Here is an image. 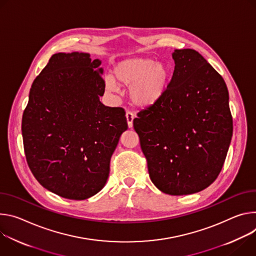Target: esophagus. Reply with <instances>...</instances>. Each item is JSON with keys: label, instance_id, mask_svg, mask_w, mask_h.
I'll list each match as a JSON object with an SVG mask.
<instances>
[{"label": "esophagus", "instance_id": "obj_1", "mask_svg": "<svg viewBox=\"0 0 256 256\" xmlns=\"http://www.w3.org/2000/svg\"><path fill=\"white\" fill-rule=\"evenodd\" d=\"M126 118H127V123H128V127L132 128L133 127V120H134V114L132 112H126Z\"/></svg>", "mask_w": 256, "mask_h": 256}]
</instances>
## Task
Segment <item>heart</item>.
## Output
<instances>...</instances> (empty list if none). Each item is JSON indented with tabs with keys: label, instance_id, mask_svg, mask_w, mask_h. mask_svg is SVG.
I'll return each mask as SVG.
<instances>
[{
	"label": "heart",
	"instance_id": "obj_1",
	"mask_svg": "<svg viewBox=\"0 0 256 256\" xmlns=\"http://www.w3.org/2000/svg\"><path fill=\"white\" fill-rule=\"evenodd\" d=\"M112 77L118 85L129 88V98L133 104L146 108L164 96L171 80V70L164 62L135 56L118 62L112 68ZM106 88H115L112 81L106 82Z\"/></svg>",
	"mask_w": 256,
	"mask_h": 256
}]
</instances>
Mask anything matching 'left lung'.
Instances as JSON below:
<instances>
[{"instance_id": "obj_1", "label": "left lung", "mask_w": 256, "mask_h": 256, "mask_svg": "<svg viewBox=\"0 0 256 256\" xmlns=\"http://www.w3.org/2000/svg\"><path fill=\"white\" fill-rule=\"evenodd\" d=\"M164 96L140 110L133 126L162 192L188 195L218 176L231 144L233 120L222 77L194 50H175Z\"/></svg>"}]
</instances>
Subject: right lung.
Masks as SVG:
<instances>
[{
	"mask_svg": "<svg viewBox=\"0 0 256 256\" xmlns=\"http://www.w3.org/2000/svg\"><path fill=\"white\" fill-rule=\"evenodd\" d=\"M102 61L58 52L34 79L22 117L26 160L48 191L73 200L106 183L110 160L128 129L122 108L104 106Z\"/></svg>",
	"mask_w": 256,
	"mask_h": 256,
	"instance_id": "obj_1",
	"label": "right lung"
}]
</instances>
